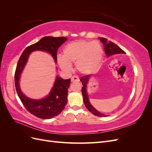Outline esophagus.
<instances>
[{"label":"esophagus","mask_w":152,"mask_h":152,"mask_svg":"<svg viewBox=\"0 0 152 152\" xmlns=\"http://www.w3.org/2000/svg\"><path fill=\"white\" fill-rule=\"evenodd\" d=\"M71 81L72 82H79V78L77 76H73L71 78Z\"/></svg>","instance_id":"obj_1"}]
</instances>
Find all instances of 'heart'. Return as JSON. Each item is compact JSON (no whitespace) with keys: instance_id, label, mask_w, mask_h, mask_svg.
<instances>
[{"instance_id":"heart-1","label":"heart","mask_w":152,"mask_h":152,"mask_svg":"<svg viewBox=\"0 0 152 152\" xmlns=\"http://www.w3.org/2000/svg\"><path fill=\"white\" fill-rule=\"evenodd\" d=\"M103 50L98 42L84 40L68 44L63 49V56H58L59 65L65 70H70L75 63L77 70L83 74H90L97 70L102 61Z\"/></svg>"}]
</instances>
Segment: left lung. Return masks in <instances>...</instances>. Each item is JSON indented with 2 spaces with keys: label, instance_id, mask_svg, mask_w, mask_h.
<instances>
[{
  "label": "left lung",
  "instance_id": "1",
  "mask_svg": "<svg viewBox=\"0 0 152 152\" xmlns=\"http://www.w3.org/2000/svg\"><path fill=\"white\" fill-rule=\"evenodd\" d=\"M99 40H101V42H102L104 44V52H105V54L107 55L108 57L112 56V55H113V54H116L126 53L121 48H119L118 45H116L115 44H114L113 42H111V41L107 42V39L101 37V38H99ZM89 78H90V75H84L83 77H82L80 79V80L82 82V86H83V87H82V95H83L84 103L86 105V107L90 112L94 114L96 116H98V117L107 116V115H104L102 113L99 112L98 111H97V110H96L93 107V106L91 104V103L89 102L88 95H87V90H86L87 84L89 81Z\"/></svg>",
  "mask_w": 152,
  "mask_h": 152
}]
</instances>
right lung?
<instances>
[{"label": "right lung", "instance_id": "obj_1", "mask_svg": "<svg viewBox=\"0 0 152 152\" xmlns=\"http://www.w3.org/2000/svg\"><path fill=\"white\" fill-rule=\"evenodd\" d=\"M66 40L65 37H44L39 42L27 47L18 60L15 74V87L18 95L25 108L38 118L50 119L57 116L63 111L67 103L68 89L70 87V79L64 80L57 77L53 87L47 97L42 99H32L25 96L20 89L19 85L20 75L30 54L35 50H42L50 53L56 63L58 49Z\"/></svg>", "mask_w": 152, "mask_h": 152}]
</instances>
